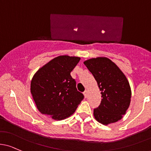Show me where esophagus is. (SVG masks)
<instances>
[{
  "label": "esophagus",
  "instance_id": "obj_1",
  "mask_svg": "<svg viewBox=\"0 0 151 151\" xmlns=\"http://www.w3.org/2000/svg\"><path fill=\"white\" fill-rule=\"evenodd\" d=\"M83 94H84V96H85V98H87V97H88V91H87V90H85L83 93Z\"/></svg>",
  "mask_w": 151,
  "mask_h": 151
}]
</instances>
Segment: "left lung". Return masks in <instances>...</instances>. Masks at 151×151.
Instances as JSON below:
<instances>
[{"instance_id":"1","label":"left lung","mask_w":151,"mask_h":151,"mask_svg":"<svg viewBox=\"0 0 151 151\" xmlns=\"http://www.w3.org/2000/svg\"><path fill=\"white\" fill-rule=\"evenodd\" d=\"M84 63L96 79L102 95L101 104L93 111L95 118L105 125L118 122L130 104L132 93L127 79L119 68L106 57L91 58Z\"/></svg>"}]
</instances>
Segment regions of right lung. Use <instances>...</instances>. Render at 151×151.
Masks as SVG:
<instances>
[{
	"label": "right lung",
	"mask_w": 151,
	"mask_h": 151,
	"mask_svg": "<svg viewBox=\"0 0 151 151\" xmlns=\"http://www.w3.org/2000/svg\"><path fill=\"white\" fill-rule=\"evenodd\" d=\"M80 58L60 55L38 70L31 81V93L39 111L55 120L74 114L84 99L70 73Z\"/></svg>",
	"instance_id": "obj_1"
}]
</instances>
